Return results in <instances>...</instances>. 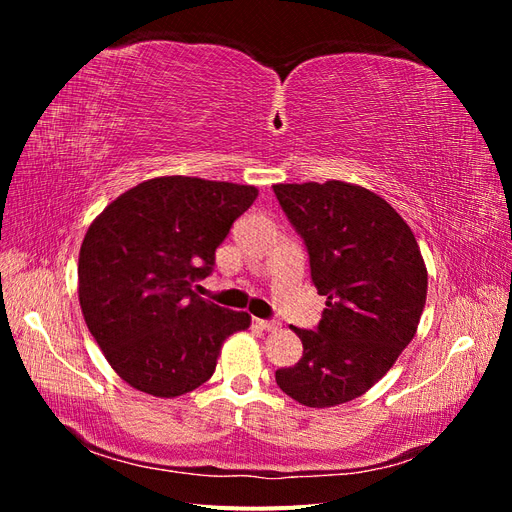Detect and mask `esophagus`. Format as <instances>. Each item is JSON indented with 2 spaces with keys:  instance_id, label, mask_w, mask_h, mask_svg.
I'll return each mask as SVG.
<instances>
[{
  "instance_id": "1",
  "label": "esophagus",
  "mask_w": 512,
  "mask_h": 512,
  "mask_svg": "<svg viewBox=\"0 0 512 512\" xmlns=\"http://www.w3.org/2000/svg\"><path fill=\"white\" fill-rule=\"evenodd\" d=\"M256 324L262 331H277V329H280V322H277V320H256Z\"/></svg>"
}]
</instances>
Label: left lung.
Wrapping results in <instances>:
<instances>
[{
	"label": "left lung",
	"instance_id": "1",
	"mask_svg": "<svg viewBox=\"0 0 512 512\" xmlns=\"http://www.w3.org/2000/svg\"><path fill=\"white\" fill-rule=\"evenodd\" d=\"M273 192L327 297L316 331L292 327L303 356L277 369L275 382L307 408L346 404L367 393L416 335L427 299L421 247L384 198L356 183H277Z\"/></svg>",
	"mask_w": 512,
	"mask_h": 512
}]
</instances>
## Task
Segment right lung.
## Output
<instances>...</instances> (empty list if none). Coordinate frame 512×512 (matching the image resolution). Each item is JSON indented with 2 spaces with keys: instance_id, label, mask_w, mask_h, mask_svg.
Instances as JSON below:
<instances>
[{
  "instance_id": "right-lung-1",
  "label": "right lung",
  "mask_w": 512,
  "mask_h": 512,
  "mask_svg": "<svg viewBox=\"0 0 512 512\" xmlns=\"http://www.w3.org/2000/svg\"><path fill=\"white\" fill-rule=\"evenodd\" d=\"M258 196L254 185L156 177L117 196L87 228L79 301L89 333L132 389L179 397L207 382L226 339L250 314L192 290Z\"/></svg>"
}]
</instances>
